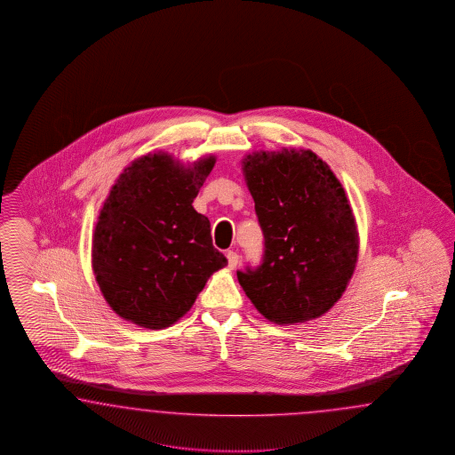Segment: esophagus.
Listing matches in <instances>:
<instances>
[{
	"label": "esophagus",
	"mask_w": 455,
	"mask_h": 455,
	"mask_svg": "<svg viewBox=\"0 0 455 455\" xmlns=\"http://www.w3.org/2000/svg\"><path fill=\"white\" fill-rule=\"evenodd\" d=\"M227 259H228V267H230V268H235V267L238 265V253L234 251V250L227 251Z\"/></svg>",
	"instance_id": "obj_1"
}]
</instances>
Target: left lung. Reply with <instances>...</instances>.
Instances as JSON below:
<instances>
[{
  "instance_id": "left-lung-1",
  "label": "left lung",
  "mask_w": 455,
  "mask_h": 455,
  "mask_svg": "<svg viewBox=\"0 0 455 455\" xmlns=\"http://www.w3.org/2000/svg\"><path fill=\"white\" fill-rule=\"evenodd\" d=\"M243 175L263 232L262 263L236 276L275 323L329 312L355 270L358 232L344 187L310 150L248 155Z\"/></svg>"
}]
</instances>
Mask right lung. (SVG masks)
Listing matches in <instances>:
<instances>
[{
    "label": "right lung",
    "mask_w": 455,
    "mask_h": 455,
    "mask_svg": "<svg viewBox=\"0 0 455 455\" xmlns=\"http://www.w3.org/2000/svg\"><path fill=\"white\" fill-rule=\"evenodd\" d=\"M213 165L215 156L183 166L166 153H148L111 187L92 263L105 300L124 320L170 327L227 265L212 243L210 220L192 207Z\"/></svg>",
    "instance_id": "add662e5"
}]
</instances>
